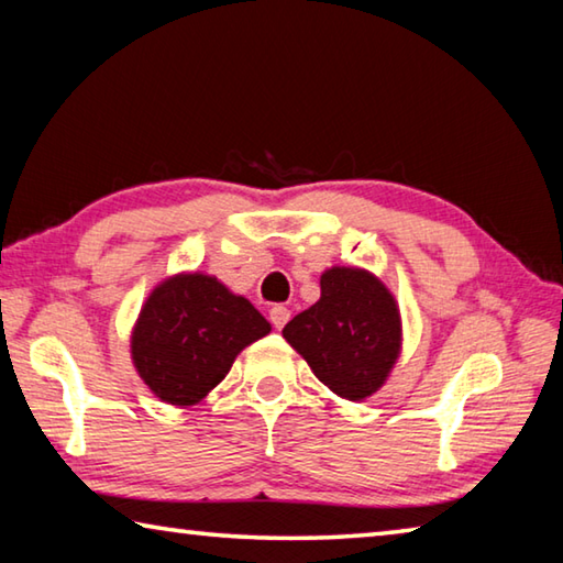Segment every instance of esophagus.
<instances>
[{"mask_svg":"<svg viewBox=\"0 0 563 563\" xmlns=\"http://www.w3.org/2000/svg\"><path fill=\"white\" fill-rule=\"evenodd\" d=\"M289 317H291V311L287 307H282V303H276V307L269 309V319L274 323V329H284V323L289 321Z\"/></svg>","mask_w":563,"mask_h":563,"instance_id":"34e87169","label":"esophagus"}]
</instances>
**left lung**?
<instances>
[{"label":"left lung","instance_id":"obj_1","mask_svg":"<svg viewBox=\"0 0 563 563\" xmlns=\"http://www.w3.org/2000/svg\"><path fill=\"white\" fill-rule=\"evenodd\" d=\"M284 339L339 398L366 400L383 388L402 349L398 301L376 274L331 266L321 299L284 327Z\"/></svg>","mask_w":563,"mask_h":563}]
</instances>
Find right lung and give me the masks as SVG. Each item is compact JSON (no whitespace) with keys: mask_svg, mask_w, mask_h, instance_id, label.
Here are the masks:
<instances>
[{"mask_svg":"<svg viewBox=\"0 0 563 563\" xmlns=\"http://www.w3.org/2000/svg\"><path fill=\"white\" fill-rule=\"evenodd\" d=\"M272 323L217 276L180 272L147 294L131 333V358L155 398L185 408L230 373Z\"/></svg>","mask_w":563,"mask_h":563,"instance_id":"obj_1","label":"right lung"}]
</instances>
